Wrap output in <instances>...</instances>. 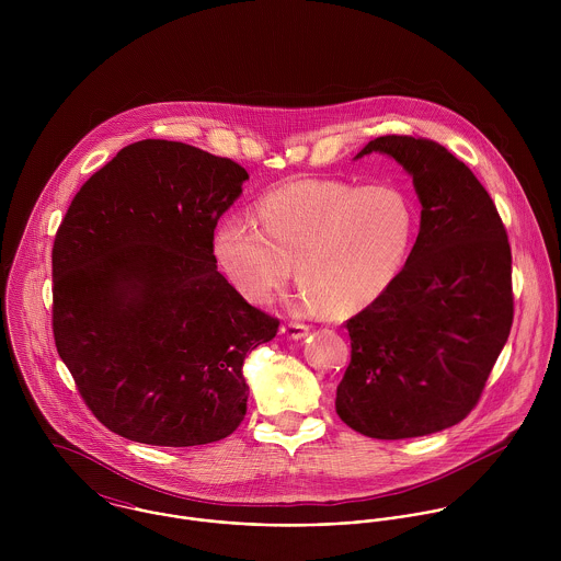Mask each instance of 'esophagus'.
<instances>
[{
    "label": "esophagus",
    "instance_id": "34e87169",
    "mask_svg": "<svg viewBox=\"0 0 561 561\" xmlns=\"http://www.w3.org/2000/svg\"><path fill=\"white\" fill-rule=\"evenodd\" d=\"M280 334L285 339H289V341H300V339H305L309 334V325H305V323H285L280 328Z\"/></svg>",
    "mask_w": 561,
    "mask_h": 561
}]
</instances>
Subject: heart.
<instances>
[{
  "label": "heart",
  "instance_id": "obj_1",
  "mask_svg": "<svg viewBox=\"0 0 561 561\" xmlns=\"http://www.w3.org/2000/svg\"><path fill=\"white\" fill-rule=\"evenodd\" d=\"M259 222L225 220L216 261L252 302H267L296 263L302 313L352 316L374 305L400 278L416 236L414 203L393 183L296 181L259 203Z\"/></svg>",
  "mask_w": 561,
  "mask_h": 561
}]
</instances>
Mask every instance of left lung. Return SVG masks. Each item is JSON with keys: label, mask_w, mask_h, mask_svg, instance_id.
Here are the masks:
<instances>
[{"label": "left lung", "mask_w": 561, "mask_h": 561, "mask_svg": "<svg viewBox=\"0 0 561 561\" xmlns=\"http://www.w3.org/2000/svg\"><path fill=\"white\" fill-rule=\"evenodd\" d=\"M412 176L419 236L393 287L347 321L352 360L336 414L380 440L460 423L510 336L512 252L478 176L445 147L410 136L371 140Z\"/></svg>", "instance_id": "obj_1"}]
</instances>
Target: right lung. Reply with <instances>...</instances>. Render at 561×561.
<instances>
[{
    "label": "right lung",
    "instance_id": "1",
    "mask_svg": "<svg viewBox=\"0 0 561 561\" xmlns=\"http://www.w3.org/2000/svg\"><path fill=\"white\" fill-rule=\"evenodd\" d=\"M245 181L236 161L142 140L76 194L51 254L54 339L114 434L194 447L243 421V360L278 330L216 265L214 229Z\"/></svg>",
    "mask_w": 561,
    "mask_h": 561
}]
</instances>
